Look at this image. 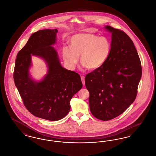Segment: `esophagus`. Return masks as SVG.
I'll use <instances>...</instances> for the list:
<instances>
[{"instance_id":"esophagus-1","label":"esophagus","mask_w":156,"mask_h":156,"mask_svg":"<svg viewBox=\"0 0 156 156\" xmlns=\"http://www.w3.org/2000/svg\"><path fill=\"white\" fill-rule=\"evenodd\" d=\"M81 78L82 82L83 83V85H85V77H84V76H83V75L81 76Z\"/></svg>"}]
</instances>
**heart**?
Returning a JSON list of instances; mask_svg holds the SVG:
<instances>
[{"mask_svg":"<svg viewBox=\"0 0 156 156\" xmlns=\"http://www.w3.org/2000/svg\"><path fill=\"white\" fill-rule=\"evenodd\" d=\"M70 45L63 47L62 55L71 69L78 64L80 55L83 66L90 70L97 69L106 62L111 51V44L108 38L92 33L75 34L70 39Z\"/></svg>","mask_w":156,"mask_h":156,"instance_id":"1","label":"heart"}]
</instances>
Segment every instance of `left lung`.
Returning a JSON list of instances; mask_svg holds the SVG:
<instances>
[{"label": "left lung", "mask_w": 156, "mask_h": 156, "mask_svg": "<svg viewBox=\"0 0 156 156\" xmlns=\"http://www.w3.org/2000/svg\"><path fill=\"white\" fill-rule=\"evenodd\" d=\"M104 28L112 33L110 55L102 67L86 75L85 82L92 114L106 121L116 118L133 104L142 68L130 38L109 26Z\"/></svg>", "instance_id": "left-lung-1"}]
</instances>
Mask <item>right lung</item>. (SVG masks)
Listing matches in <instances>:
<instances>
[{
	"mask_svg": "<svg viewBox=\"0 0 156 156\" xmlns=\"http://www.w3.org/2000/svg\"><path fill=\"white\" fill-rule=\"evenodd\" d=\"M57 29L39 30L33 33L18 52L13 78L15 85L27 109L34 116L57 121L69 112L71 98L82 87L80 75L62 67L57 51ZM37 56L46 63L48 74L39 82L30 74L31 56Z\"/></svg>",
	"mask_w": 156,
	"mask_h": 156,
	"instance_id": "right-lung-1",
	"label": "right lung"
}]
</instances>
